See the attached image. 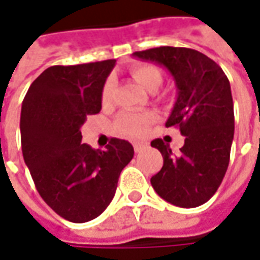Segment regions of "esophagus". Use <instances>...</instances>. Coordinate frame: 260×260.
I'll return each instance as SVG.
<instances>
[{
    "instance_id": "obj_1",
    "label": "esophagus",
    "mask_w": 260,
    "mask_h": 260,
    "mask_svg": "<svg viewBox=\"0 0 260 260\" xmlns=\"http://www.w3.org/2000/svg\"><path fill=\"white\" fill-rule=\"evenodd\" d=\"M135 152L136 153H139V152H142L143 149H146V145H143V143H135Z\"/></svg>"
}]
</instances>
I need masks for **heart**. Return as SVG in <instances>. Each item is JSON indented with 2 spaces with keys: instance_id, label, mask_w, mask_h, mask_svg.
<instances>
[{
  "instance_id": "1",
  "label": "heart",
  "mask_w": 260,
  "mask_h": 260,
  "mask_svg": "<svg viewBox=\"0 0 260 260\" xmlns=\"http://www.w3.org/2000/svg\"><path fill=\"white\" fill-rule=\"evenodd\" d=\"M130 74L133 76L136 82L140 86H143L146 91L153 92L159 86L162 85L164 76L162 72L153 65H136L130 69ZM113 81H107L103 89V103H110L113 96ZM152 113H121L115 121V130L121 136L127 137H139L146 132L147 125L153 121Z\"/></svg>"
}]
</instances>
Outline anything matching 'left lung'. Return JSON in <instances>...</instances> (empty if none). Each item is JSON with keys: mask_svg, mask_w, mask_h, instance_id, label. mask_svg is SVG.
I'll use <instances>...</instances> for the list:
<instances>
[{"mask_svg": "<svg viewBox=\"0 0 260 260\" xmlns=\"http://www.w3.org/2000/svg\"><path fill=\"white\" fill-rule=\"evenodd\" d=\"M135 57L165 66L178 91L166 127L185 136L178 155L162 139L152 140L164 156V166L150 184L165 201L182 208L207 203L224 178L235 136L233 98L223 69L201 52L160 46Z\"/></svg>", "mask_w": 260, "mask_h": 260, "instance_id": "1", "label": "left lung"}]
</instances>
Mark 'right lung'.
Returning a JSON list of instances; mask_svg holds the SVG:
<instances>
[{"label":"right lung","mask_w":260,"mask_h":260,"mask_svg":"<svg viewBox=\"0 0 260 260\" xmlns=\"http://www.w3.org/2000/svg\"><path fill=\"white\" fill-rule=\"evenodd\" d=\"M114 59L50 66L30 85L21 105V149L36 188L56 214L86 223L111 203L118 176L135 155L127 140L105 150L81 143L86 115L101 111Z\"/></svg>","instance_id":"add662e5"}]
</instances>
